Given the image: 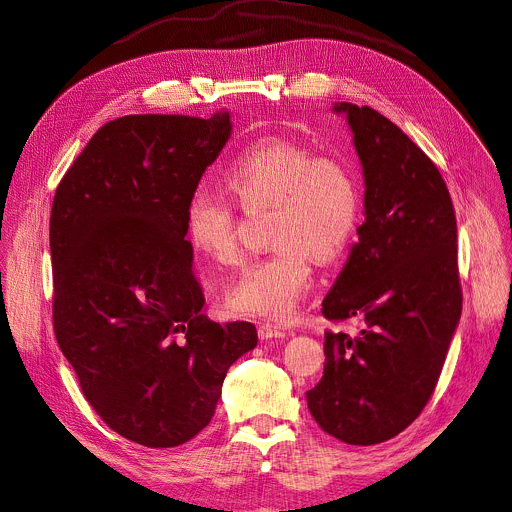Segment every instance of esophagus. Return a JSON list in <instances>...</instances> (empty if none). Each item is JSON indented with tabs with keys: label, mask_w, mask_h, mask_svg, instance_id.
I'll list each match as a JSON object with an SVG mask.
<instances>
[{
	"label": "esophagus",
	"mask_w": 512,
	"mask_h": 512,
	"mask_svg": "<svg viewBox=\"0 0 512 512\" xmlns=\"http://www.w3.org/2000/svg\"><path fill=\"white\" fill-rule=\"evenodd\" d=\"M289 336H293V332H289V330H285V328H281V326H277V324H262V326H258V338L260 340H281V338H289Z\"/></svg>",
	"instance_id": "obj_1"
}]
</instances>
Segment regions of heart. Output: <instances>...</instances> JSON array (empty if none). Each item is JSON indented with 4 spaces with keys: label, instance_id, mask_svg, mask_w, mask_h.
Segmentation results:
<instances>
[{
    "label": "heart",
    "instance_id": "1",
    "mask_svg": "<svg viewBox=\"0 0 512 512\" xmlns=\"http://www.w3.org/2000/svg\"><path fill=\"white\" fill-rule=\"evenodd\" d=\"M223 182L246 213L274 207L270 256L252 260L227 293V305L250 318L287 320L311 283L309 258L338 260L359 229L363 194L357 172L336 157L289 141L266 139L235 153ZM186 238L209 260H240L238 219L225 194L199 188L186 205Z\"/></svg>",
    "mask_w": 512,
    "mask_h": 512
}]
</instances>
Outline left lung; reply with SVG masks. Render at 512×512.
Returning a JSON list of instances; mask_svg holds the SVG:
<instances>
[{
  "mask_svg": "<svg viewBox=\"0 0 512 512\" xmlns=\"http://www.w3.org/2000/svg\"><path fill=\"white\" fill-rule=\"evenodd\" d=\"M332 110L363 166L365 223L322 313L363 330L326 332L324 375L305 398L328 435L377 445L418 418L439 381L461 318L457 221L441 172L400 127L369 106Z\"/></svg>",
  "mask_w": 512,
  "mask_h": 512,
  "instance_id": "obj_1",
  "label": "left lung"
}]
</instances>
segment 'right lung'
<instances>
[{"label": "right lung", "instance_id": "add662e5", "mask_svg": "<svg viewBox=\"0 0 512 512\" xmlns=\"http://www.w3.org/2000/svg\"><path fill=\"white\" fill-rule=\"evenodd\" d=\"M229 137L227 110L123 116L98 129L53 199L59 348L98 416L143 447L199 435L227 369L258 344L254 324L203 313L184 227Z\"/></svg>", "mask_w": 512, "mask_h": 512}]
</instances>
